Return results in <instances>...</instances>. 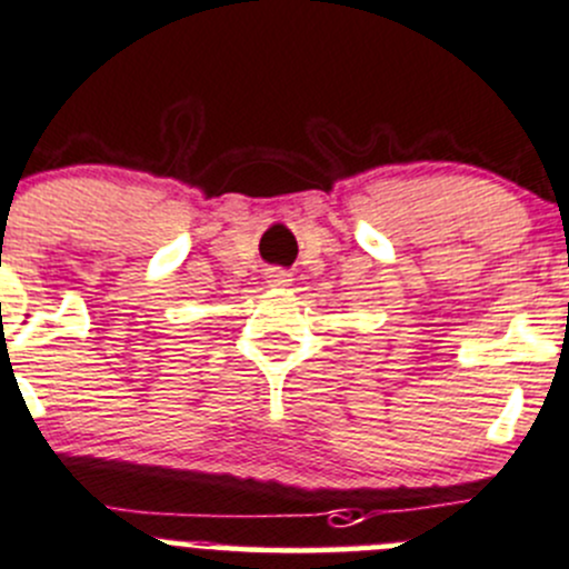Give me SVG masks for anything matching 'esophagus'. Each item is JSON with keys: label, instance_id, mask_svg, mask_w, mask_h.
I'll list each match as a JSON object with an SVG mask.
<instances>
[{"label": "esophagus", "instance_id": "esophagus-1", "mask_svg": "<svg viewBox=\"0 0 569 569\" xmlns=\"http://www.w3.org/2000/svg\"><path fill=\"white\" fill-rule=\"evenodd\" d=\"M291 283V274L286 272V269H267V286H272V289H286V286Z\"/></svg>", "mask_w": 569, "mask_h": 569}]
</instances>
